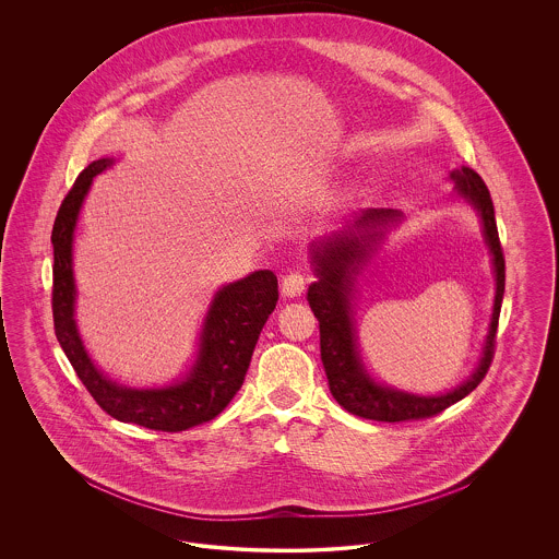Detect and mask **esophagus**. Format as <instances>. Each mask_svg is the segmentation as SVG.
<instances>
[{
    "label": "esophagus",
    "instance_id": "obj_1",
    "mask_svg": "<svg viewBox=\"0 0 559 559\" xmlns=\"http://www.w3.org/2000/svg\"><path fill=\"white\" fill-rule=\"evenodd\" d=\"M308 281H310V276H308L306 272H301V270L287 272V274L283 276V295H287V297L301 295L304 289H306V285H308Z\"/></svg>",
    "mask_w": 559,
    "mask_h": 559
}]
</instances>
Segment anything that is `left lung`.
<instances>
[{
  "label": "left lung",
  "instance_id": "left-lung-1",
  "mask_svg": "<svg viewBox=\"0 0 559 559\" xmlns=\"http://www.w3.org/2000/svg\"><path fill=\"white\" fill-rule=\"evenodd\" d=\"M454 180V190L467 199L479 215L484 224V237L492 253V264L497 274V295H495V310L490 320V331L486 337L484 356L479 360L476 372L456 390L442 396H415L399 392L392 388H381L365 372L358 352L354 346V326L349 319V287L352 278L358 266L371 255L372 240L379 237L377 233H369L367 237H335L324 240L319 247L314 245L312 258L317 264L319 281L310 285L308 301L319 319L320 326V358L329 379V390L333 399L337 400L347 413L372 419V421H385V424H399V421H417L427 419L444 408H449L454 402L465 399L469 392H474L490 369L495 344H497V329H499V314L506 293V258L503 247L499 240L495 207L490 192L484 185V180L469 167L454 169L451 174ZM400 213L394 210H367L356 222V226H369L374 228L379 224H388L392 219H399Z\"/></svg>",
  "mask_w": 559,
  "mask_h": 559
}]
</instances>
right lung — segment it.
Instances as JSON below:
<instances>
[{"label": "right lung", "instance_id": "add662e5", "mask_svg": "<svg viewBox=\"0 0 559 559\" xmlns=\"http://www.w3.org/2000/svg\"><path fill=\"white\" fill-rule=\"evenodd\" d=\"M110 163V159L90 163L56 213L52 228L53 331L81 383L110 417L155 431H185L188 427L212 421L239 392L260 331L276 308L278 281L274 272L258 270L217 292L205 320L197 362L182 383L163 390H130L107 379L85 354L73 319L75 281L71 249L81 203L94 176L107 169Z\"/></svg>", "mask_w": 559, "mask_h": 559}]
</instances>
